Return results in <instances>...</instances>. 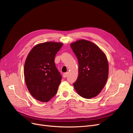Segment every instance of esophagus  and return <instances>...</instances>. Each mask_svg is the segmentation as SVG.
<instances>
[{
	"label": "esophagus",
	"instance_id": "obj_1",
	"mask_svg": "<svg viewBox=\"0 0 133 133\" xmlns=\"http://www.w3.org/2000/svg\"><path fill=\"white\" fill-rule=\"evenodd\" d=\"M67 75H68V73H67V72L64 73L63 74V78H66V77L67 76Z\"/></svg>",
	"mask_w": 133,
	"mask_h": 133
}]
</instances>
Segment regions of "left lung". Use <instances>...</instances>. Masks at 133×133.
Here are the masks:
<instances>
[{
	"label": "left lung",
	"mask_w": 133,
	"mask_h": 133,
	"mask_svg": "<svg viewBox=\"0 0 133 133\" xmlns=\"http://www.w3.org/2000/svg\"><path fill=\"white\" fill-rule=\"evenodd\" d=\"M78 61V77L73 83L78 94L91 99L100 94L109 76V63L105 54L96 44L85 39L71 44Z\"/></svg>",
	"instance_id": "obj_1"
}]
</instances>
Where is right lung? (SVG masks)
Instances as JSON below:
<instances>
[{"mask_svg":"<svg viewBox=\"0 0 133 133\" xmlns=\"http://www.w3.org/2000/svg\"><path fill=\"white\" fill-rule=\"evenodd\" d=\"M62 45V43L54 42L38 44L27 56L24 80L31 95L39 101H49L57 91L62 77L54 61Z\"/></svg>","mask_w":133,"mask_h":133,"instance_id":"right-lung-1","label":"right lung"}]
</instances>
